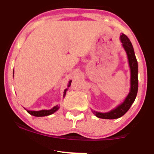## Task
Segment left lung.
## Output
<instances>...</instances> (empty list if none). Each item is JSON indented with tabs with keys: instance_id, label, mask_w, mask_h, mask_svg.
<instances>
[{
	"instance_id": "1",
	"label": "left lung",
	"mask_w": 154,
	"mask_h": 154,
	"mask_svg": "<svg viewBox=\"0 0 154 154\" xmlns=\"http://www.w3.org/2000/svg\"><path fill=\"white\" fill-rule=\"evenodd\" d=\"M120 40L122 43V47L124 48L128 59L129 66L130 68V92L127 94L126 98L121 104L116 106L113 109L107 112H99L94 110H91L93 114L97 118L103 119H116L122 117L127 112L130 108L131 105L134 102L138 92L139 81H138V63L135 55L132 43L130 42L128 37L122 33L120 36Z\"/></svg>"
}]
</instances>
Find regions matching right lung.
Segmentation results:
<instances>
[{
  "instance_id": "1",
  "label": "right lung",
  "mask_w": 154,
  "mask_h": 154,
  "mask_svg": "<svg viewBox=\"0 0 154 154\" xmlns=\"http://www.w3.org/2000/svg\"><path fill=\"white\" fill-rule=\"evenodd\" d=\"M13 77H14V70H13ZM71 80H70V81L68 82V88H66V89L64 90L63 97H65V96H66V91H67L68 87L71 86ZM59 108H60V106L57 105V106H54L52 109H42V110H39V111H32V110H27V109H25L27 110V112L29 113V114L32 115V116H35V117H43V116H50V115L53 114V113H54L55 112H57V110L59 109Z\"/></svg>"
}]
</instances>
